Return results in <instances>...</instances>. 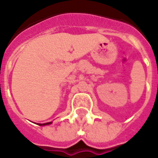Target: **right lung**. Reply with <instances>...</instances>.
<instances>
[{
    "label": "right lung",
    "mask_w": 158,
    "mask_h": 158,
    "mask_svg": "<svg viewBox=\"0 0 158 158\" xmlns=\"http://www.w3.org/2000/svg\"><path fill=\"white\" fill-rule=\"evenodd\" d=\"M52 122H49V123H39V125H47V124H51Z\"/></svg>",
    "instance_id": "add662e5"
}]
</instances>
